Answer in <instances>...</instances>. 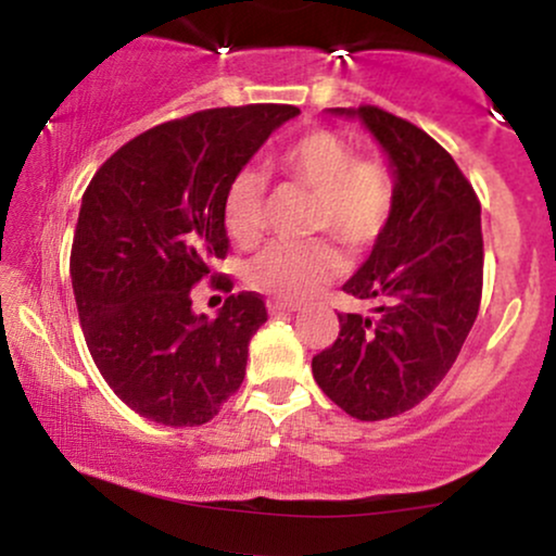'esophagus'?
I'll list each match as a JSON object with an SVG mask.
<instances>
[{
  "instance_id": "34e87169",
  "label": "esophagus",
  "mask_w": 556,
  "mask_h": 556,
  "mask_svg": "<svg viewBox=\"0 0 556 556\" xmlns=\"http://www.w3.org/2000/svg\"><path fill=\"white\" fill-rule=\"evenodd\" d=\"M266 308H269L271 316L274 314H298L300 305L298 303H279V300H271V303L266 305Z\"/></svg>"
}]
</instances>
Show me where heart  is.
<instances>
[{"mask_svg": "<svg viewBox=\"0 0 556 556\" xmlns=\"http://www.w3.org/2000/svg\"><path fill=\"white\" fill-rule=\"evenodd\" d=\"M277 167L316 193L311 229L327 232L348 251L363 253L384 235L394 212V180L379 159H355L337 132L311 130L279 154ZM264 172L242 167L225 195L229 238L251 245L264 229ZM344 269L342 253L329 240L271 242L245 266L248 285L279 300L314 295Z\"/></svg>", "mask_w": 556, "mask_h": 556, "instance_id": "obj_1", "label": "heart"}]
</instances>
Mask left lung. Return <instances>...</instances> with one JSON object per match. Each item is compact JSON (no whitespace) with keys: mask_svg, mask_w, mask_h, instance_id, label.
Returning <instances> with one entry per match:
<instances>
[{"mask_svg":"<svg viewBox=\"0 0 556 556\" xmlns=\"http://www.w3.org/2000/svg\"><path fill=\"white\" fill-rule=\"evenodd\" d=\"M361 119L387 156L394 212L348 295L376 300L374 316L340 314V337L318 353L316 384L358 420L416 407L444 379L473 327L483 285L478 198L442 146L376 106L329 110Z\"/></svg>","mask_w":556,"mask_h":556,"instance_id":"8db88e82","label":"left lung"}]
</instances>
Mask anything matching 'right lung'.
<instances>
[{"label":"right lung","mask_w":556,"mask_h":556,"mask_svg":"<svg viewBox=\"0 0 556 556\" xmlns=\"http://www.w3.org/2000/svg\"><path fill=\"white\" fill-rule=\"evenodd\" d=\"M298 114L227 106L151 127L83 193L70 256L80 327L96 368L138 416L201 426L240 389L264 300L229 295L208 318L190 292L227 253V185Z\"/></svg>","instance_id":"right-lung-1"}]
</instances>
